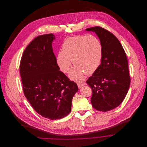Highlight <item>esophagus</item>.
<instances>
[{
    "mask_svg": "<svg viewBox=\"0 0 147 147\" xmlns=\"http://www.w3.org/2000/svg\"><path fill=\"white\" fill-rule=\"evenodd\" d=\"M84 85H85V83H78V86L79 88H81Z\"/></svg>",
    "mask_w": 147,
    "mask_h": 147,
    "instance_id": "34e87169",
    "label": "esophagus"
}]
</instances>
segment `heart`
I'll list each match as a JSON object with an SVG mask.
<instances>
[{
  "mask_svg": "<svg viewBox=\"0 0 147 147\" xmlns=\"http://www.w3.org/2000/svg\"><path fill=\"white\" fill-rule=\"evenodd\" d=\"M103 49L100 41L93 36L78 35L67 39L61 51L58 53L57 64L61 72L67 74L71 67V60L75 67L69 77L75 81L83 80L84 75H92L100 67Z\"/></svg>",
  "mask_w": 147,
  "mask_h": 147,
  "instance_id": "heart-1",
  "label": "heart"
}]
</instances>
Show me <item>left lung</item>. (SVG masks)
<instances>
[{
  "label": "left lung",
  "instance_id": "left-lung-1",
  "mask_svg": "<svg viewBox=\"0 0 147 147\" xmlns=\"http://www.w3.org/2000/svg\"><path fill=\"white\" fill-rule=\"evenodd\" d=\"M95 32L102 46L101 64L86 83L91 87V102L96 109L107 112L119 106L125 99L130 84L126 53L116 37L99 26L86 29Z\"/></svg>",
  "mask_w": 147,
  "mask_h": 147
}]
</instances>
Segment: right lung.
Listing matches in <instances>:
<instances>
[{
  "label": "right lung",
  "instance_id": "right-lung-1",
  "mask_svg": "<svg viewBox=\"0 0 147 147\" xmlns=\"http://www.w3.org/2000/svg\"><path fill=\"white\" fill-rule=\"evenodd\" d=\"M54 39L52 34L35 38L26 46L20 65L25 97L36 112L50 120L70 113L72 98L78 91L76 83L57 64L51 46Z\"/></svg>",
  "mask_w": 147,
  "mask_h": 147
}]
</instances>
